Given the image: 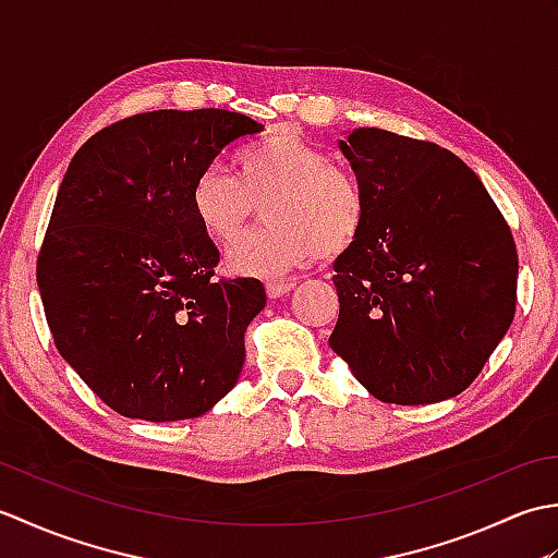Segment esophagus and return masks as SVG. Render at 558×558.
Wrapping results in <instances>:
<instances>
[{
	"instance_id": "esophagus-1",
	"label": "esophagus",
	"mask_w": 558,
	"mask_h": 558,
	"mask_svg": "<svg viewBox=\"0 0 558 558\" xmlns=\"http://www.w3.org/2000/svg\"><path fill=\"white\" fill-rule=\"evenodd\" d=\"M294 286H298V280H270V282H266V292L272 300L286 298L290 290H294Z\"/></svg>"
}]
</instances>
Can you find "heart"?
<instances>
[{
	"label": "heart",
	"mask_w": 558,
	"mask_h": 558,
	"mask_svg": "<svg viewBox=\"0 0 558 558\" xmlns=\"http://www.w3.org/2000/svg\"><path fill=\"white\" fill-rule=\"evenodd\" d=\"M236 174L210 162L189 194L201 232L220 244L234 242L264 204L268 228L244 236L225 258L234 276L272 278L316 256L338 258L357 242L366 218L357 180L294 129L246 146Z\"/></svg>",
	"instance_id": "1"
}]
</instances>
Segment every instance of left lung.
<instances>
[{
    "label": "left lung",
    "instance_id": "8db88e82",
    "mask_svg": "<svg viewBox=\"0 0 558 558\" xmlns=\"http://www.w3.org/2000/svg\"><path fill=\"white\" fill-rule=\"evenodd\" d=\"M340 150L366 218L333 266L340 314L328 345L381 402L453 398L513 322L511 228L480 177L432 141L357 129Z\"/></svg>",
    "mask_w": 558,
    "mask_h": 558
}]
</instances>
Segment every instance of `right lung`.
<instances>
[{"instance_id":"add662e5","label":"right lung","mask_w":558,"mask_h":558,"mask_svg":"<svg viewBox=\"0 0 558 558\" xmlns=\"http://www.w3.org/2000/svg\"><path fill=\"white\" fill-rule=\"evenodd\" d=\"M260 132L230 110L141 112L100 129L69 162L38 288L54 348L122 417H201L240 378L266 290L216 276L220 252L189 194L225 148Z\"/></svg>"}]
</instances>
